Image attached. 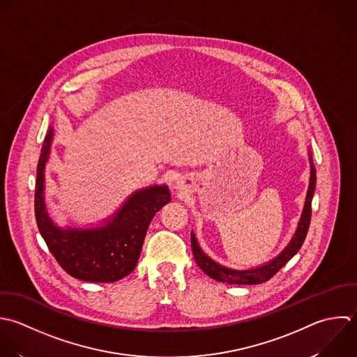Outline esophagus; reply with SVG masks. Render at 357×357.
Listing matches in <instances>:
<instances>
[{"instance_id":"34e87169","label":"esophagus","mask_w":357,"mask_h":357,"mask_svg":"<svg viewBox=\"0 0 357 357\" xmlns=\"http://www.w3.org/2000/svg\"><path fill=\"white\" fill-rule=\"evenodd\" d=\"M176 189H179V190H183V189H185V182H183L182 179H178V181H176Z\"/></svg>"}]
</instances>
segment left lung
<instances>
[{
	"mask_svg": "<svg viewBox=\"0 0 357 357\" xmlns=\"http://www.w3.org/2000/svg\"><path fill=\"white\" fill-rule=\"evenodd\" d=\"M309 161H310V182H309V189H307V195H306V200H305V206H303V211L298 224V228L291 239V242L287 245V248L273 260H270L268 263L255 267V268H249V270H236V268H231L227 266H222L220 263H217L215 260H213L211 257H208L203 249L200 248L196 235L192 232L190 235V241H192V250H193V256L195 260L197 263V266L202 268V271L204 274H207L210 278L218 281V282H227L231 285H256V284H263L266 281H268L271 277H274L302 248L309 227H310V220H312V200L314 196V190H316V168L313 164V157L312 153L309 151Z\"/></svg>",
	"mask_w": 357,
	"mask_h": 357,
	"instance_id": "left-lung-1",
	"label": "left lung"
}]
</instances>
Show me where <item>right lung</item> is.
<instances>
[{"mask_svg":"<svg viewBox=\"0 0 357 357\" xmlns=\"http://www.w3.org/2000/svg\"><path fill=\"white\" fill-rule=\"evenodd\" d=\"M52 139L51 126L37 164L34 213L38 231L58 264L73 278L87 282L119 281L135 270L153 217L171 202L169 189L167 185H154L133 192L97 227H58L51 220L44 199V171Z\"/></svg>","mask_w":357,"mask_h":357,"instance_id":"obj_1","label":"right lung"}]
</instances>
